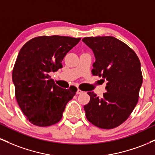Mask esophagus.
Wrapping results in <instances>:
<instances>
[{"instance_id": "1", "label": "esophagus", "mask_w": 155, "mask_h": 155, "mask_svg": "<svg viewBox=\"0 0 155 155\" xmlns=\"http://www.w3.org/2000/svg\"><path fill=\"white\" fill-rule=\"evenodd\" d=\"M83 92V91H81V90H79V89H78L77 90V92H76V93L77 94H81Z\"/></svg>"}]
</instances>
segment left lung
<instances>
[{
    "label": "left lung",
    "instance_id": "1",
    "mask_svg": "<svg viewBox=\"0 0 155 155\" xmlns=\"http://www.w3.org/2000/svg\"><path fill=\"white\" fill-rule=\"evenodd\" d=\"M82 41L95 54L92 74L107 81L102 97L87 92L90 101L84 106L85 115L96 127L114 128L128 118L138 103L143 82L140 60L130 47L114 37H85Z\"/></svg>",
    "mask_w": 155,
    "mask_h": 155
}]
</instances>
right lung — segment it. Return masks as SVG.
<instances>
[{
	"mask_svg": "<svg viewBox=\"0 0 155 155\" xmlns=\"http://www.w3.org/2000/svg\"><path fill=\"white\" fill-rule=\"evenodd\" d=\"M81 38L51 35L28 41L16 60L12 80L19 106L27 120L39 127L58 123L76 87L63 89L49 74L63 67L62 60Z\"/></svg>",
	"mask_w": 155,
	"mask_h": 155,
	"instance_id": "1",
	"label": "right lung"
}]
</instances>
